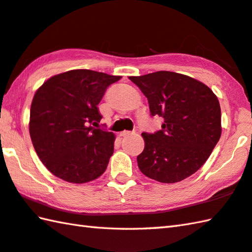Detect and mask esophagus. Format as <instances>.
I'll return each instance as SVG.
<instances>
[{
	"mask_svg": "<svg viewBox=\"0 0 252 252\" xmlns=\"http://www.w3.org/2000/svg\"><path fill=\"white\" fill-rule=\"evenodd\" d=\"M132 134V132H130V131H122V132H120V136H129V135H131Z\"/></svg>",
	"mask_w": 252,
	"mask_h": 252,
	"instance_id": "esophagus-1",
	"label": "esophagus"
}]
</instances>
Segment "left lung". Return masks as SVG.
I'll return each instance as SVG.
<instances>
[{
	"instance_id": "obj_1",
	"label": "left lung",
	"mask_w": 252,
	"mask_h": 252,
	"mask_svg": "<svg viewBox=\"0 0 252 252\" xmlns=\"http://www.w3.org/2000/svg\"><path fill=\"white\" fill-rule=\"evenodd\" d=\"M129 78L147 98L152 116L164 118L161 130L142 133L145 146L137 156L142 174L162 184L188 178L208 160L220 137L218 97L205 84L180 73Z\"/></svg>"
}]
</instances>
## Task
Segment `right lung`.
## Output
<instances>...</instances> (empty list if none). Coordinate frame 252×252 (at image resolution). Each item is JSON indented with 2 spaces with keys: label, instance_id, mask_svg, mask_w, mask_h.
Returning a JSON list of instances; mask_svg holds the SVG:
<instances>
[{
  "label": "right lung",
  "instance_id": "obj_1",
  "mask_svg": "<svg viewBox=\"0 0 252 252\" xmlns=\"http://www.w3.org/2000/svg\"><path fill=\"white\" fill-rule=\"evenodd\" d=\"M121 76L91 70L57 74L34 93L29 134L47 169L71 184H85L105 172L116 136L96 129L98 103L107 87Z\"/></svg>",
  "mask_w": 252,
  "mask_h": 252
}]
</instances>
